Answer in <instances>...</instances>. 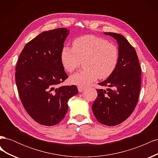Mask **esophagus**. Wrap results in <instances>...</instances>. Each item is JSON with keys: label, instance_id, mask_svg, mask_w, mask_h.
<instances>
[{"label": "esophagus", "instance_id": "34e87169", "mask_svg": "<svg viewBox=\"0 0 158 158\" xmlns=\"http://www.w3.org/2000/svg\"><path fill=\"white\" fill-rule=\"evenodd\" d=\"M84 89H85V88H84V87L78 86V92H82Z\"/></svg>", "mask_w": 158, "mask_h": 158}]
</instances>
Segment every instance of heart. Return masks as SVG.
<instances>
[{"label":"heart","mask_w":158,"mask_h":158,"mask_svg":"<svg viewBox=\"0 0 158 158\" xmlns=\"http://www.w3.org/2000/svg\"><path fill=\"white\" fill-rule=\"evenodd\" d=\"M117 47L104 38L86 35L76 38L73 48L64 46L60 52V61L64 69L73 73L84 60V70L72 75V84L85 86L99 77H109L115 70L118 62Z\"/></svg>","instance_id":"1"}]
</instances>
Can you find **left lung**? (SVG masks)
<instances>
[{
  "mask_svg": "<svg viewBox=\"0 0 158 158\" xmlns=\"http://www.w3.org/2000/svg\"><path fill=\"white\" fill-rule=\"evenodd\" d=\"M113 37L118 45V62L113 74L98 84L108 86L98 89V97L92 105L97 120L107 126L125 121L135 110L141 85V68L135 48L123 35L105 32Z\"/></svg>",
  "mask_w": 158,
  "mask_h": 158,
  "instance_id": "8db88e82",
  "label": "left lung"
}]
</instances>
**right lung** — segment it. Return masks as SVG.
Returning a JSON list of instances; mask_svg holds the SVG:
<instances>
[{
  "label": "right lung",
  "instance_id": "obj_1",
  "mask_svg": "<svg viewBox=\"0 0 158 158\" xmlns=\"http://www.w3.org/2000/svg\"><path fill=\"white\" fill-rule=\"evenodd\" d=\"M69 34V30L63 27L41 33L25 45L17 63L16 84L23 106L43 125L60 122L69 99L78 93L75 85L56 88L68 78L60 52Z\"/></svg>",
  "mask_w": 158,
  "mask_h": 158
}]
</instances>
